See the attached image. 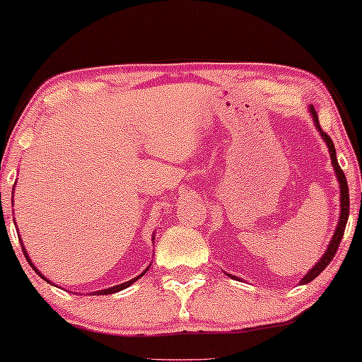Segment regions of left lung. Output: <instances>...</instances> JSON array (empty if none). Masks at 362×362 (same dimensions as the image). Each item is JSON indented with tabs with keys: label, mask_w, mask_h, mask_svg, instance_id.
<instances>
[{
	"label": "left lung",
	"mask_w": 362,
	"mask_h": 362,
	"mask_svg": "<svg viewBox=\"0 0 362 362\" xmlns=\"http://www.w3.org/2000/svg\"><path fill=\"white\" fill-rule=\"evenodd\" d=\"M308 112H310L311 119H313L315 127H317V131L320 132V136H322V139L325 141V144H327V148H328V153H330L332 167H334L335 177H337L339 189H340V214H339V223H337V226H335V231H334V235H332V240H330V243H328L325 253H323V255L320 257V260L317 262V264H315L313 267H311L310 271L306 272L305 276H303V279L300 281V284H308V282L313 281L315 277H318L320 274L323 272V269H325L327 265L330 264V260L334 259L335 252H337L340 242H342V236H344V231H346V224H347V219H349V187H347L346 175H344V172L339 167L337 153H335V146H334V143H332V139L327 136V132H323L322 127H320L318 115H317V112H315L313 107H310ZM228 276L233 277V279H240V277L231 276V274H228Z\"/></svg>",
	"instance_id": "8db88e82"
}]
</instances>
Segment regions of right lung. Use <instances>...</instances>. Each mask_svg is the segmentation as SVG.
I'll return each mask as SVG.
<instances>
[{
    "label": "right lung",
    "instance_id": "right-lung-1",
    "mask_svg": "<svg viewBox=\"0 0 362 362\" xmlns=\"http://www.w3.org/2000/svg\"><path fill=\"white\" fill-rule=\"evenodd\" d=\"M13 190H15V187H13ZM153 240H155V235H153ZM22 250H23V253H25V259H27L28 260V264H30L32 265V269H34V271L37 272V274H39V276L40 277H42V279L45 281V282H51V281H49L47 279V277H45L44 276V274L42 272H40L39 271V269H37L35 267V265H34V262H32L30 260V257H28V253H27V248H25V245L22 243ZM149 267H151V265H149ZM148 267V269H149ZM148 269H146V271H148ZM146 271H144V272H146ZM144 272H141L139 274V276H136L134 277V279H131V281H127V282H122V284H117V286H112V288H109V289H100V291H93V293H90L91 294V296H103V294H114V293H119V291H122V289H126V288H129V286H131V284H134V282L136 281H138V279H141V277H143L144 276ZM51 284H52V282H51ZM57 288H59V286H57Z\"/></svg>",
    "mask_w": 362,
    "mask_h": 362
}]
</instances>
